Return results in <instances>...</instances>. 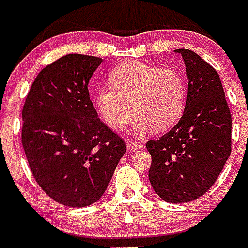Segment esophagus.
<instances>
[{
	"label": "esophagus",
	"mask_w": 248,
	"mask_h": 248,
	"mask_svg": "<svg viewBox=\"0 0 248 248\" xmlns=\"http://www.w3.org/2000/svg\"><path fill=\"white\" fill-rule=\"evenodd\" d=\"M141 148V144H138L132 140H127V151L128 152H135L136 149H140Z\"/></svg>",
	"instance_id": "34e87169"
}]
</instances>
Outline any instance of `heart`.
<instances>
[{"mask_svg": "<svg viewBox=\"0 0 248 248\" xmlns=\"http://www.w3.org/2000/svg\"><path fill=\"white\" fill-rule=\"evenodd\" d=\"M110 86L97 91L96 105L101 118L117 131L126 128L136 116V130L165 131L183 114L186 86L173 68L128 62L117 65L109 75Z\"/></svg>", "mask_w": 248, "mask_h": 248, "instance_id": "1", "label": "heart"}]
</instances>
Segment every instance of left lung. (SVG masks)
I'll return each instance as SVG.
<instances>
[{"mask_svg": "<svg viewBox=\"0 0 248 248\" xmlns=\"http://www.w3.org/2000/svg\"><path fill=\"white\" fill-rule=\"evenodd\" d=\"M181 54L188 75L183 116L167 134L149 140V180L163 201L184 203L203 196L219 177L232 151V116L217 72L188 48Z\"/></svg>", "mask_w": 248, "mask_h": 248, "instance_id": "left-lung-1", "label": "left lung"}]
</instances>
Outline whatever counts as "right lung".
Wrapping results in <instances>:
<instances>
[{
	"label": "right lung",
	"instance_id": "right-lung-1",
	"mask_svg": "<svg viewBox=\"0 0 248 248\" xmlns=\"http://www.w3.org/2000/svg\"><path fill=\"white\" fill-rule=\"evenodd\" d=\"M101 58L68 54L37 75L23 105L21 144L37 184L68 207L105 192L126 141L97 117L87 85Z\"/></svg>",
	"mask_w": 248,
	"mask_h": 248
}]
</instances>
